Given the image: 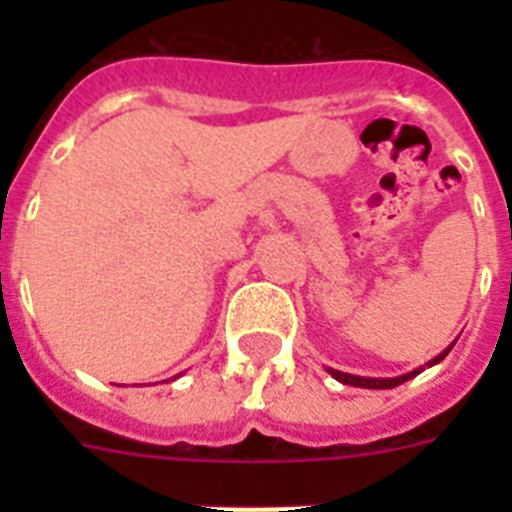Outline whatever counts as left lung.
<instances>
[{
  "label": "left lung",
  "mask_w": 512,
  "mask_h": 512,
  "mask_svg": "<svg viewBox=\"0 0 512 512\" xmlns=\"http://www.w3.org/2000/svg\"><path fill=\"white\" fill-rule=\"evenodd\" d=\"M454 343H451L449 348H443L441 354H438L436 359L428 361V364H425V366H433V364H438V361L446 359V354H449L451 348H454ZM325 372H328L333 379H338V382H341V384H351V387H364V390H392V387H397V384H402V382H408V379L418 377V374L423 372V366H418V369H413V372H408V374H400V377H384V379H379V377H359V374H346V372H338V369H330V366H325Z\"/></svg>",
  "instance_id": "8db88e82"
}]
</instances>
